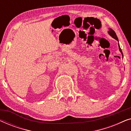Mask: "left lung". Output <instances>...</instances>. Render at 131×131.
<instances>
[{"label":"left lung","instance_id":"8db88e82","mask_svg":"<svg viewBox=\"0 0 131 131\" xmlns=\"http://www.w3.org/2000/svg\"><path fill=\"white\" fill-rule=\"evenodd\" d=\"M108 35L110 36H112L113 38H114V39H116V40L118 41L119 42V40H118V38L117 37V35H116V34L115 32H114V31L113 29H112V28H108ZM118 46H119V51L120 52H121L122 55V57L123 58V53H122V49L121 47H120V45H119V43H118Z\"/></svg>","mask_w":131,"mask_h":131}]
</instances>
